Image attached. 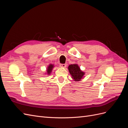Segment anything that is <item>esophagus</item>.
I'll return each instance as SVG.
<instances>
[{
	"label": "esophagus",
	"instance_id": "esophagus-1",
	"mask_svg": "<svg viewBox=\"0 0 128 128\" xmlns=\"http://www.w3.org/2000/svg\"><path fill=\"white\" fill-rule=\"evenodd\" d=\"M66 64H60V66L62 68H66Z\"/></svg>",
	"mask_w": 128,
	"mask_h": 128
}]
</instances>
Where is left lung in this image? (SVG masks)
Masks as SVG:
<instances>
[{"label":"left lung","mask_w":128,"mask_h":128,"mask_svg":"<svg viewBox=\"0 0 128 128\" xmlns=\"http://www.w3.org/2000/svg\"><path fill=\"white\" fill-rule=\"evenodd\" d=\"M68 69L69 72L72 76V78L75 82H79L85 77L86 72L81 70L78 64L69 65Z\"/></svg>","instance_id":"1"}]
</instances>
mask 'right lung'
Returning <instances> with one entry per match:
<instances>
[{"mask_svg": "<svg viewBox=\"0 0 128 128\" xmlns=\"http://www.w3.org/2000/svg\"><path fill=\"white\" fill-rule=\"evenodd\" d=\"M55 67L54 64H50L48 65V66L46 68V72L45 73V75H50L51 74L53 70V69L54 68V67Z\"/></svg>", "mask_w": 128, "mask_h": 128, "instance_id": "right-lung-1", "label": "right lung"}]
</instances>
